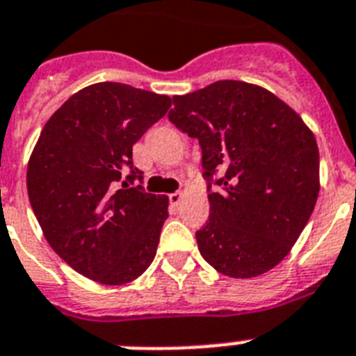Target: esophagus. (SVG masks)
Segmentation results:
<instances>
[{
	"label": "esophagus",
	"mask_w": 356,
	"mask_h": 356,
	"mask_svg": "<svg viewBox=\"0 0 356 356\" xmlns=\"http://www.w3.org/2000/svg\"><path fill=\"white\" fill-rule=\"evenodd\" d=\"M181 199H183V193H181V192L170 193V203H172L173 207H177V204L181 203Z\"/></svg>",
	"instance_id": "obj_1"
}]
</instances>
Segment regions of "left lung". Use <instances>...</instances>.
<instances>
[{"mask_svg": "<svg viewBox=\"0 0 356 356\" xmlns=\"http://www.w3.org/2000/svg\"><path fill=\"white\" fill-rule=\"evenodd\" d=\"M203 152L210 218L195 232L218 273L256 278L274 268L307 225L320 192V155L302 117L265 88L219 80L173 97L168 113Z\"/></svg>", "mask_w": 356, "mask_h": 356, "instance_id": "1", "label": "left lung"}]
</instances>
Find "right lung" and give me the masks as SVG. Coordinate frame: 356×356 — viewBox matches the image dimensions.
<instances>
[{"mask_svg":"<svg viewBox=\"0 0 356 356\" xmlns=\"http://www.w3.org/2000/svg\"><path fill=\"white\" fill-rule=\"evenodd\" d=\"M170 106L166 95L93 83L63 102L40 133L27 166L29 201L47 243L86 278L124 285L157 254L168 197L131 188L143 181L133 144Z\"/></svg>","mask_w":356,"mask_h":356,"instance_id":"add662e5","label":"right lung"}]
</instances>
